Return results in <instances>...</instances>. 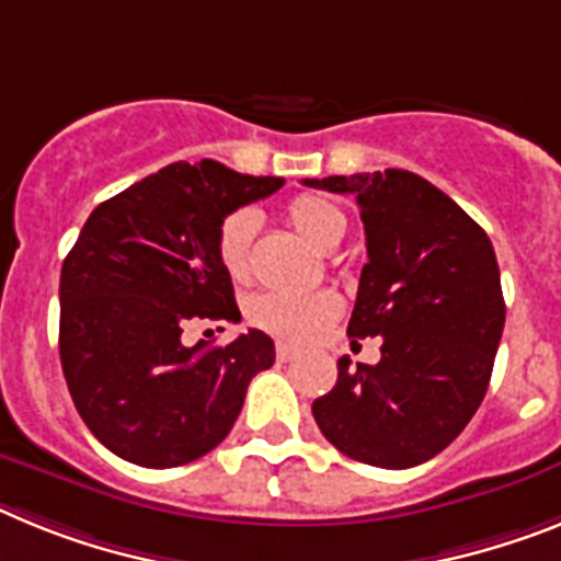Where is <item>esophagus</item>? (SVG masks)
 I'll return each instance as SVG.
<instances>
[{
  "label": "esophagus",
  "instance_id": "34e87169",
  "mask_svg": "<svg viewBox=\"0 0 561 561\" xmlns=\"http://www.w3.org/2000/svg\"><path fill=\"white\" fill-rule=\"evenodd\" d=\"M275 354H277V360H280V363H289V360H295V357H298V348L289 346V343H277Z\"/></svg>",
  "mask_w": 561,
  "mask_h": 561
}]
</instances>
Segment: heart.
Returning <instances> with one entry per match:
<instances>
[{
    "label": "heart",
    "mask_w": 561,
    "mask_h": 561,
    "mask_svg": "<svg viewBox=\"0 0 561 561\" xmlns=\"http://www.w3.org/2000/svg\"><path fill=\"white\" fill-rule=\"evenodd\" d=\"M286 221L291 229L312 243L314 249H334L346 234V215L332 201L320 195H300L286 207ZM257 221L252 213H232L218 229V261L232 280H247L252 272V241ZM340 300L334 291H270L252 300L249 318L263 332L289 343H306L318 337L337 318Z\"/></svg>",
    "instance_id": "obj_1"
}]
</instances>
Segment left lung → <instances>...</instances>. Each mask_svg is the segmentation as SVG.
<instances>
[{
    "label": "left lung",
    "instance_id": "left-lung-1",
    "mask_svg": "<svg viewBox=\"0 0 561 561\" xmlns=\"http://www.w3.org/2000/svg\"><path fill=\"white\" fill-rule=\"evenodd\" d=\"M304 184L357 198L368 263L348 337H382L377 366L340 357L334 389L312 403L314 423L357 462L420 466L457 439L488 391L505 327L494 247L409 170Z\"/></svg>",
    "mask_w": 561,
    "mask_h": 561
}]
</instances>
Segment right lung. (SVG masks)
Returning <instances> with one entry per match:
<instances>
[{
  "label": "right lung",
  "mask_w": 561,
  "mask_h": 561,
  "mask_svg": "<svg viewBox=\"0 0 561 561\" xmlns=\"http://www.w3.org/2000/svg\"><path fill=\"white\" fill-rule=\"evenodd\" d=\"M280 186L209 158L175 161L81 227L61 263V371L84 425L116 457L144 468L204 457L241 414L249 380L275 363L257 329L227 346H184L181 334L198 320H241L218 229Z\"/></svg>",
  "instance_id": "right-lung-1"
}]
</instances>
